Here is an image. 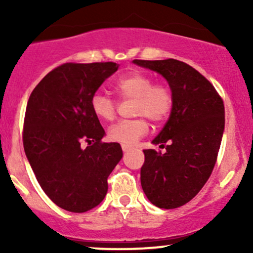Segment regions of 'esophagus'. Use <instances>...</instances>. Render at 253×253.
Masks as SVG:
<instances>
[{
	"label": "esophagus",
	"instance_id": "1",
	"mask_svg": "<svg viewBox=\"0 0 253 253\" xmlns=\"http://www.w3.org/2000/svg\"><path fill=\"white\" fill-rule=\"evenodd\" d=\"M121 148H122V150H124V152H128V150L131 149V147H129V145H127V144H121Z\"/></svg>",
	"mask_w": 253,
	"mask_h": 253
}]
</instances>
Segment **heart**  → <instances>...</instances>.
<instances>
[{
  "label": "heart",
  "instance_id": "b5f03b06",
  "mask_svg": "<svg viewBox=\"0 0 253 253\" xmlns=\"http://www.w3.org/2000/svg\"><path fill=\"white\" fill-rule=\"evenodd\" d=\"M115 89L122 99L134 100V115L145 116L152 122L165 121L174 109V93L169 85L155 83L152 76L143 72H131L122 76L115 83ZM94 115L103 121H112L116 116L117 103L101 91H96L90 99ZM148 132L144 119L125 120L112 125L108 137L122 144H133Z\"/></svg>",
  "mask_w": 253,
  "mask_h": 253
}]
</instances>
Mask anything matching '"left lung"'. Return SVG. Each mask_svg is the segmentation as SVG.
<instances>
[{
  "instance_id": "left-lung-1",
  "label": "left lung",
  "mask_w": 253,
  "mask_h": 253,
  "mask_svg": "<svg viewBox=\"0 0 253 253\" xmlns=\"http://www.w3.org/2000/svg\"><path fill=\"white\" fill-rule=\"evenodd\" d=\"M133 63L160 73L174 93V109L152 142L167 152L143 150L141 185L154 206L177 208L202 190L213 171L225 125L223 99L208 79L182 61Z\"/></svg>"
}]
</instances>
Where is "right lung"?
I'll return each mask as SVG.
<instances>
[{"label": "right lung", "instance_id": "obj_1", "mask_svg": "<svg viewBox=\"0 0 253 253\" xmlns=\"http://www.w3.org/2000/svg\"><path fill=\"white\" fill-rule=\"evenodd\" d=\"M117 68L115 62L63 63L39 82L28 100L25 155L42 191L65 211L83 213L98 206L122 158L119 143L101 142L105 131L90 106L93 94ZM83 141L88 143L85 150Z\"/></svg>", "mask_w": 253, "mask_h": 253}]
</instances>
